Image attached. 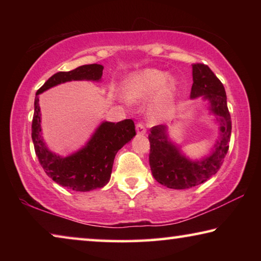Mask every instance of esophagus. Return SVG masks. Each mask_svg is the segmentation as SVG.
I'll return each instance as SVG.
<instances>
[{
	"label": "esophagus",
	"mask_w": 261,
	"mask_h": 261,
	"mask_svg": "<svg viewBox=\"0 0 261 261\" xmlns=\"http://www.w3.org/2000/svg\"><path fill=\"white\" fill-rule=\"evenodd\" d=\"M136 131H137V134H138V135H145V134H146V129H145V126L141 124V123H137Z\"/></svg>",
	"instance_id": "obj_1"
}]
</instances>
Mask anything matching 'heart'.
Segmentation results:
<instances>
[{
	"mask_svg": "<svg viewBox=\"0 0 261 261\" xmlns=\"http://www.w3.org/2000/svg\"><path fill=\"white\" fill-rule=\"evenodd\" d=\"M123 95L130 102L152 98L147 115L153 122L165 120L173 112L177 96L178 83L175 78L156 69H144L132 73L123 83Z\"/></svg>",
	"mask_w": 261,
	"mask_h": 261,
	"instance_id": "heart-1",
	"label": "heart"
}]
</instances>
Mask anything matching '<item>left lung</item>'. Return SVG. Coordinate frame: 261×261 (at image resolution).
I'll return each mask as SVG.
<instances>
[{"label":"left lung","instance_id":"1","mask_svg":"<svg viewBox=\"0 0 261 261\" xmlns=\"http://www.w3.org/2000/svg\"><path fill=\"white\" fill-rule=\"evenodd\" d=\"M193 84L190 99L207 101L208 110L219 123V138L210 155L192 160L182 153L179 145L168 135L167 125H156L148 135L151 152L149 166L153 177L169 189L184 190L200 185L218 173L229 148L231 120L227 106V95L222 83L205 64L192 65Z\"/></svg>","mask_w":261,"mask_h":261}]
</instances>
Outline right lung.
<instances>
[{
  "instance_id": "add662e5",
  "label": "right lung",
  "mask_w": 261,
  "mask_h": 261,
  "mask_svg": "<svg viewBox=\"0 0 261 261\" xmlns=\"http://www.w3.org/2000/svg\"><path fill=\"white\" fill-rule=\"evenodd\" d=\"M103 67L87 64L71 71L57 72L37 91L32 121V140L35 154L45 173L62 187L87 192L100 189L109 182L116 153L136 136L135 123L124 120L117 123L105 121L96 127L84 146L68 156L51 152L42 138L39 94L60 84L72 81L100 82Z\"/></svg>"
}]
</instances>
